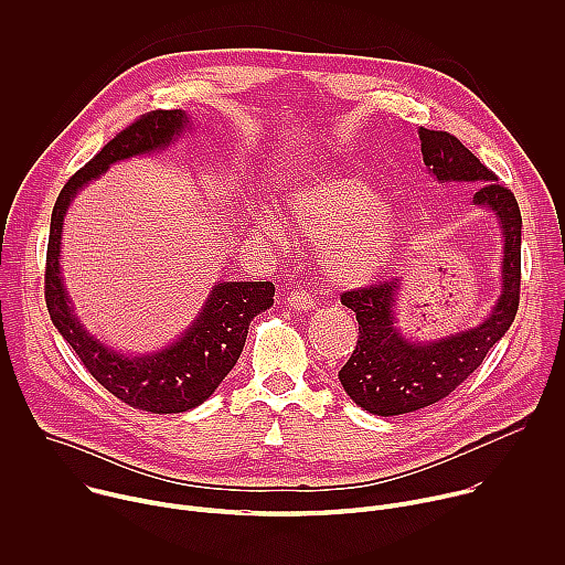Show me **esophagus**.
Instances as JSON below:
<instances>
[{"label": "esophagus", "instance_id": "esophagus-1", "mask_svg": "<svg viewBox=\"0 0 565 565\" xmlns=\"http://www.w3.org/2000/svg\"><path fill=\"white\" fill-rule=\"evenodd\" d=\"M288 306L295 308V310H303L306 312V310H310L315 306V299L306 290H292L288 295Z\"/></svg>", "mask_w": 565, "mask_h": 565}]
</instances>
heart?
<instances>
[{
  "instance_id": "obj_1",
  "label": "heart",
  "mask_w": 565,
  "mask_h": 565,
  "mask_svg": "<svg viewBox=\"0 0 565 565\" xmlns=\"http://www.w3.org/2000/svg\"><path fill=\"white\" fill-rule=\"evenodd\" d=\"M292 227L310 244L321 246L319 259L331 284L358 288L373 281L388 264L397 225L382 196L355 177L315 179L288 194ZM257 225L268 234L281 232V221L264 212Z\"/></svg>"
}]
</instances>
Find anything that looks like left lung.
I'll return each mask as SVG.
<instances>
[{
  "instance_id": "obj_1",
  "label": "left lung",
  "mask_w": 565,
  "mask_h": 565,
  "mask_svg": "<svg viewBox=\"0 0 565 565\" xmlns=\"http://www.w3.org/2000/svg\"><path fill=\"white\" fill-rule=\"evenodd\" d=\"M418 134L427 170L440 183L473 185V205L497 214L505 236L503 290L482 324L427 344L407 340L395 327L393 308L399 279L342 292V303L355 312L360 335L353 355L340 371V382L355 405L384 418L418 412L456 391L510 331L521 299L516 196L456 136L425 127Z\"/></svg>"
}]
</instances>
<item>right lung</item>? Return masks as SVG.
I'll return each mask as SVG.
<instances>
[{
  "label": "right lung",
  "mask_w": 565,
  "mask_h": 565,
  "mask_svg": "<svg viewBox=\"0 0 565 565\" xmlns=\"http://www.w3.org/2000/svg\"><path fill=\"white\" fill-rule=\"evenodd\" d=\"M188 122L181 109H156L116 134L62 188L51 214L46 248L44 297L53 327L109 393L125 405L151 414H181L199 407L214 393L244 351L250 321L273 306V281L216 284L185 335L158 353L129 358L98 342L77 321L60 275V241L66 207L79 188L118 160L168 147Z\"/></svg>",
  "instance_id": "add662e5"
}]
</instances>
